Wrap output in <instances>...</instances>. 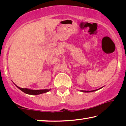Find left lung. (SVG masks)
I'll use <instances>...</instances> for the list:
<instances>
[{
  "label": "left lung",
  "instance_id": "8db88e82",
  "mask_svg": "<svg viewBox=\"0 0 126 126\" xmlns=\"http://www.w3.org/2000/svg\"><path fill=\"white\" fill-rule=\"evenodd\" d=\"M102 88V87H101V88ZM101 88H99V89H101ZM95 89V90H93V91H82V90H81L80 91L82 92H94V91H95L98 90V89Z\"/></svg>",
  "mask_w": 126,
  "mask_h": 126
}]
</instances>
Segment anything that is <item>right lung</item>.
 I'll use <instances>...</instances> for the list:
<instances>
[{"mask_svg": "<svg viewBox=\"0 0 126 126\" xmlns=\"http://www.w3.org/2000/svg\"><path fill=\"white\" fill-rule=\"evenodd\" d=\"M16 85V84H15ZM16 86L18 87V88L20 89V90L22 91L23 92L26 93V94H31V95H38V94H42V93H44L46 92H48L49 91L51 90V89H39V90H33V89H30L28 88H22L20 87L17 86L16 85Z\"/></svg>", "mask_w": 126, "mask_h": 126, "instance_id": "right-lung-1", "label": "right lung"}]
</instances>
